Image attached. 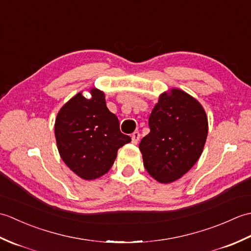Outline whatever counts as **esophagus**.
<instances>
[{
    "mask_svg": "<svg viewBox=\"0 0 251 251\" xmlns=\"http://www.w3.org/2000/svg\"><path fill=\"white\" fill-rule=\"evenodd\" d=\"M139 139H140V134H139V131H135V132H132V135H131V142L134 143V145H137L138 141H139Z\"/></svg>",
    "mask_w": 251,
    "mask_h": 251,
    "instance_id": "1",
    "label": "esophagus"
}]
</instances>
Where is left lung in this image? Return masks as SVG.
I'll return each instance as SVG.
<instances>
[{
    "label": "left lung",
    "instance_id": "1",
    "mask_svg": "<svg viewBox=\"0 0 251 251\" xmlns=\"http://www.w3.org/2000/svg\"><path fill=\"white\" fill-rule=\"evenodd\" d=\"M150 132L139 149L147 172L161 183L182 177L200 158L208 122L197 100L180 89L159 96L149 117Z\"/></svg>",
    "mask_w": 251,
    "mask_h": 251
}]
</instances>
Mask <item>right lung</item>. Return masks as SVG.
Masks as SVG:
<instances>
[{
	"instance_id": "1",
	"label": "right lung",
	"mask_w": 251,
	"mask_h": 251,
	"mask_svg": "<svg viewBox=\"0 0 251 251\" xmlns=\"http://www.w3.org/2000/svg\"><path fill=\"white\" fill-rule=\"evenodd\" d=\"M92 98L81 93L62 106L55 123V136L62 161L85 180L109 172L117 150L131 138L122 134L116 115L106 108L104 94L92 89Z\"/></svg>"
}]
</instances>
